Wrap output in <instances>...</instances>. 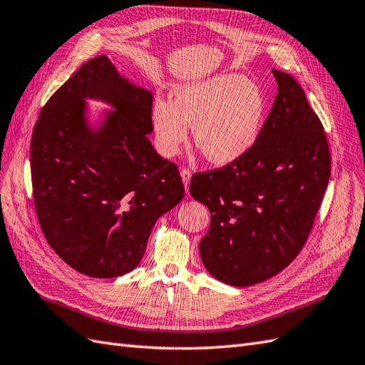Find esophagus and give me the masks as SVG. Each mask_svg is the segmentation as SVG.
Here are the masks:
<instances>
[{
	"instance_id": "1",
	"label": "esophagus",
	"mask_w": 365,
	"mask_h": 365,
	"mask_svg": "<svg viewBox=\"0 0 365 365\" xmlns=\"http://www.w3.org/2000/svg\"><path fill=\"white\" fill-rule=\"evenodd\" d=\"M181 178H182L184 187H185V190H187V189H189V182H190V178H192V172H190V169L182 168V169H181Z\"/></svg>"
}]
</instances>
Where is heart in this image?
Segmentation results:
<instances>
[{"instance_id": "1", "label": "heart", "mask_w": 365, "mask_h": 365, "mask_svg": "<svg viewBox=\"0 0 365 365\" xmlns=\"http://www.w3.org/2000/svg\"><path fill=\"white\" fill-rule=\"evenodd\" d=\"M268 117L267 96L242 74H217L176 86L173 103L158 98L152 121L164 155L172 157L195 126V145L215 164L235 163L251 150Z\"/></svg>"}]
</instances>
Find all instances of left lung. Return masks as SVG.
I'll return each instance as SVG.
<instances>
[{
    "mask_svg": "<svg viewBox=\"0 0 365 365\" xmlns=\"http://www.w3.org/2000/svg\"><path fill=\"white\" fill-rule=\"evenodd\" d=\"M272 73L279 94L256 145L190 180L192 196L212 215L200 244L204 267L233 286L267 280L297 257L330 176L323 123L294 77Z\"/></svg>",
    "mask_w": 365,
    "mask_h": 365,
    "instance_id": "1",
    "label": "left lung"
}]
</instances>
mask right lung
Returning <instances> with one entry per match:
<instances>
[{
    "label": "right lung",
    "instance_id": "add662e5",
    "mask_svg": "<svg viewBox=\"0 0 365 365\" xmlns=\"http://www.w3.org/2000/svg\"><path fill=\"white\" fill-rule=\"evenodd\" d=\"M86 96L118 109L96 133L84 125ZM152 129V93L105 54L42 106L30 145L33 202L48 245L73 269L97 279L132 271L157 219L182 200L178 165L153 149Z\"/></svg>",
    "mask_w": 365,
    "mask_h": 365
}]
</instances>
